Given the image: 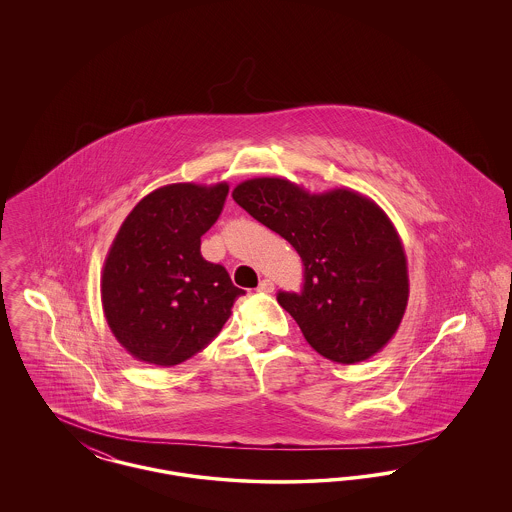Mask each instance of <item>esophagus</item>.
Instances as JSON below:
<instances>
[{"instance_id": "esophagus-1", "label": "esophagus", "mask_w": 512, "mask_h": 512, "mask_svg": "<svg viewBox=\"0 0 512 512\" xmlns=\"http://www.w3.org/2000/svg\"><path fill=\"white\" fill-rule=\"evenodd\" d=\"M274 290V284H272V280H261L259 282V288H257V292L270 293Z\"/></svg>"}]
</instances>
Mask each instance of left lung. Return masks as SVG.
Returning a JSON list of instances; mask_svg holds the SVG:
<instances>
[{"label":"left lung","mask_w":512,"mask_h":512,"mask_svg":"<svg viewBox=\"0 0 512 512\" xmlns=\"http://www.w3.org/2000/svg\"><path fill=\"white\" fill-rule=\"evenodd\" d=\"M303 261L301 293L280 292L318 355L355 365L395 336L409 301L407 257L388 215L345 188L309 194L286 178H251L232 192Z\"/></svg>","instance_id":"1"}]
</instances>
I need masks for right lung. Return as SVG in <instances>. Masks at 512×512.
Segmentation results:
<instances>
[{"mask_svg":"<svg viewBox=\"0 0 512 512\" xmlns=\"http://www.w3.org/2000/svg\"><path fill=\"white\" fill-rule=\"evenodd\" d=\"M228 184H169L124 219L105 257L101 303L122 347L149 365L184 363L217 338L244 295L222 265L201 257Z\"/></svg>","mask_w":512,"mask_h":512,"instance_id":"right-lung-1","label":"right lung"}]
</instances>
